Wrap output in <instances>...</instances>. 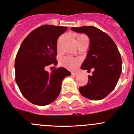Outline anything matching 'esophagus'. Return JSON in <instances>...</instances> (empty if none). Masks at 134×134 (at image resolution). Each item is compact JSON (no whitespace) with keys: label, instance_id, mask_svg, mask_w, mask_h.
<instances>
[{"label":"esophagus","instance_id":"34e87169","mask_svg":"<svg viewBox=\"0 0 134 134\" xmlns=\"http://www.w3.org/2000/svg\"><path fill=\"white\" fill-rule=\"evenodd\" d=\"M72 76H74V77H76V76H77V73H72Z\"/></svg>","mask_w":134,"mask_h":134}]
</instances>
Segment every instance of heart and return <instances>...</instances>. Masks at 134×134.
<instances>
[{
	"label": "heart",
	"instance_id": "heart-1",
	"mask_svg": "<svg viewBox=\"0 0 134 134\" xmlns=\"http://www.w3.org/2000/svg\"><path fill=\"white\" fill-rule=\"evenodd\" d=\"M76 41H77V43L78 45L80 43L84 41L89 42L88 37L87 35H84V34H77L76 35ZM81 60L80 58H74V57H69V56L62 57L60 60V64L61 66L71 70L76 68L81 64Z\"/></svg>",
	"mask_w": 134,
	"mask_h": 134
}]
</instances>
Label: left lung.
<instances>
[{
    "label": "left lung",
    "instance_id": "1",
    "mask_svg": "<svg viewBox=\"0 0 134 134\" xmlns=\"http://www.w3.org/2000/svg\"><path fill=\"white\" fill-rule=\"evenodd\" d=\"M72 30L88 35L90 48L83 70L93 69L87 85L79 88L85 97L94 100L106 97L114 88L122 73V58L114 41L106 33L94 26L72 27Z\"/></svg>",
    "mask_w": 134,
    "mask_h": 134
}]
</instances>
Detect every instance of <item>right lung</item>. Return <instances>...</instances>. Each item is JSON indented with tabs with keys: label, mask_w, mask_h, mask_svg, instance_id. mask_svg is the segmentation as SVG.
I'll return each mask as SVG.
<instances>
[{
	"label": "right lung",
	"mask_w": 134,
	"mask_h": 134,
	"mask_svg": "<svg viewBox=\"0 0 134 134\" xmlns=\"http://www.w3.org/2000/svg\"><path fill=\"white\" fill-rule=\"evenodd\" d=\"M66 30L67 27L41 25L20 45L15 60V80L23 96L33 104L44 106L54 101L60 92L62 80L71 75L62 67L51 73L44 69L57 64V41Z\"/></svg>",
	"instance_id": "obj_1"
}]
</instances>
